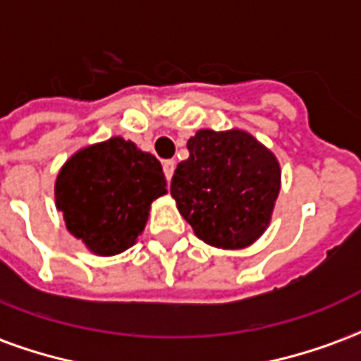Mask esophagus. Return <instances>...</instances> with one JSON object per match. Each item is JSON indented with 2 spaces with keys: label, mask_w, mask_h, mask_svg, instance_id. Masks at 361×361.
Segmentation results:
<instances>
[{
  "label": "esophagus",
  "mask_w": 361,
  "mask_h": 361,
  "mask_svg": "<svg viewBox=\"0 0 361 361\" xmlns=\"http://www.w3.org/2000/svg\"><path fill=\"white\" fill-rule=\"evenodd\" d=\"M162 168H164V176H166V180H168V181L172 180L173 170H176V162H173V160H166L164 164H162Z\"/></svg>",
  "instance_id": "34e87169"
}]
</instances>
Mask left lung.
I'll return each instance as SVG.
<instances>
[{
    "label": "left lung",
    "mask_w": 361,
    "mask_h": 361,
    "mask_svg": "<svg viewBox=\"0 0 361 361\" xmlns=\"http://www.w3.org/2000/svg\"><path fill=\"white\" fill-rule=\"evenodd\" d=\"M188 150L170 185L180 214L212 247H250L271 224L282 178L279 158L238 127L199 129Z\"/></svg>",
    "instance_id": "obj_1"
}]
</instances>
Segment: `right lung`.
Masks as SVG:
<instances>
[{
  "label": "right lung",
  "mask_w": 361,
  "mask_h": 361,
  "mask_svg": "<svg viewBox=\"0 0 361 361\" xmlns=\"http://www.w3.org/2000/svg\"><path fill=\"white\" fill-rule=\"evenodd\" d=\"M166 193L157 157L123 137L73 152L54 183L56 209L69 234L98 257L133 247L147 226L150 204Z\"/></svg>",
  "instance_id": "add662e5"
}]
</instances>
